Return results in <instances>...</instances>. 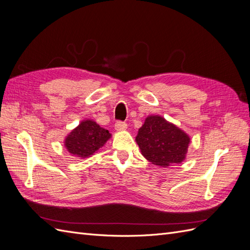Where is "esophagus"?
I'll return each mask as SVG.
<instances>
[{
  "label": "esophagus",
  "instance_id": "34e87169",
  "mask_svg": "<svg viewBox=\"0 0 250 250\" xmlns=\"http://www.w3.org/2000/svg\"><path fill=\"white\" fill-rule=\"evenodd\" d=\"M127 125L125 123H123V121H117L116 124H115V129L116 131H125L126 130Z\"/></svg>",
  "mask_w": 250,
  "mask_h": 250
}]
</instances>
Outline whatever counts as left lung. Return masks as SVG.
I'll return each mask as SVG.
<instances>
[{"label": "left lung", "mask_w": 250, "mask_h": 250, "mask_svg": "<svg viewBox=\"0 0 250 250\" xmlns=\"http://www.w3.org/2000/svg\"><path fill=\"white\" fill-rule=\"evenodd\" d=\"M143 156L158 167L181 164L186 158L190 137L159 115H150L135 137Z\"/></svg>", "instance_id": "1"}]
</instances>
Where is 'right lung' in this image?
Masks as SVG:
<instances>
[{
    "label": "right lung",
    "instance_id": "add662e5",
    "mask_svg": "<svg viewBox=\"0 0 250 250\" xmlns=\"http://www.w3.org/2000/svg\"><path fill=\"white\" fill-rule=\"evenodd\" d=\"M112 134L92 119L82 120L64 139V146L72 156L84 159L105 145Z\"/></svg>",
    "mask_w": 250,
    "mask_h": 250
}]
</instances>
